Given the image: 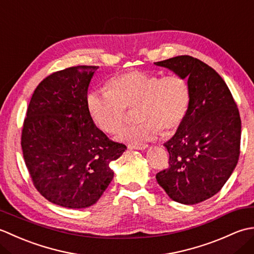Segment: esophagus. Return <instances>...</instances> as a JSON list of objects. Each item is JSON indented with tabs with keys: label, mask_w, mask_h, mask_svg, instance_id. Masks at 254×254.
I'll list each match as a JSON object with an SVG mask.
<instances>
[{
	"label": "esophagus",
	"mask_w": 254,
	"mask_h": 254,
	"mask_svg": "<svg viewBox=\"0 0 254 254\" xmlns=\"http://www.w3.org/2000/svg\"><path fill=\"white\" fill-rule=\"evenodd\" d=\"M130 147L133 149L143 150V149L148 148V145H146V144H132V145H130Z\"/></svg>",
	"instance_id": "esophagus-1"
}]
</instances>
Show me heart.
<instances>
[{"label":"heart","mask_w":254,"mask_h":254,"mask_svg":"<svg viewBox=\"0 0 254 254\" xmlns=\"http://www.w3.org/2000/svg\"><path fill=\"white\" fill-rule=\"evenodd\" d=\"M190 90L186 79L177 74L159 77L156 74L132 71L110 79L109 90L91 91L87 106L91 118L102 131L117 133L126 118L127 108L137 106L136 124L127 126L119 141L141 144L160 133L175 130L186 117Z\"/></svg>","instance_id":"1"}]
</instances>
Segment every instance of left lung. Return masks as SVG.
Listing matches in <instances>:
<instances>
[{
    "label": "left lung",
    "mask_w": 254,
    "mask_h": 254,
    "mask_svg": "<svg viewBox=\"0 0 254 254\" xmlns=\"http://www.w3.org/2000/svg\"><path fill=\"white\" fill-rule=\"evenodd\" d=\"M154 64L187 78L190 90L186 117L164 144L169 168L156 180L178 203L203 202L220 191L238 163V108L220 75L197 59L179 56Z\"/></svg>",
    "instance_id": "obj_1"
}]
</instances>
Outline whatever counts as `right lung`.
Listing matches in <instances>:
<instances>
[{"mask_svg":"<svg viewBox=\"0 0 254 254\" xmlns=\"http://www.w3.org/2000/svg\"><path fill=\"white\" fill-rule=\"evenodd\" d=\"M98 66H73L37 86L27 109L21 149L32 182L48 201L67 208L94 205L113 179L110 163L126 152L95 126L87 106Z\"/></svg>","mask_w":254,"mask_h":254,"instance_id":"add662e5","label":"right lung"}]
</instances>
